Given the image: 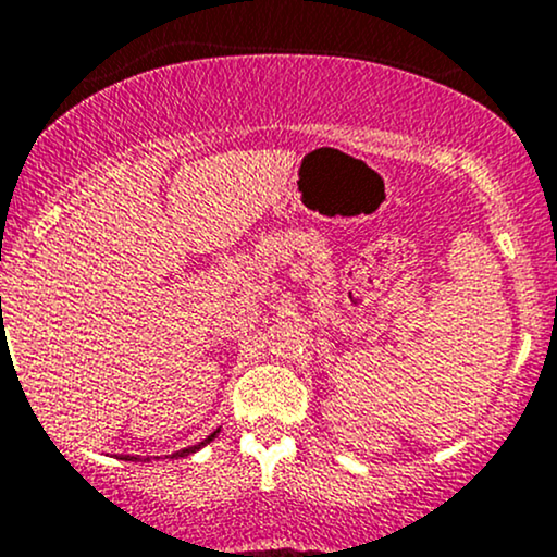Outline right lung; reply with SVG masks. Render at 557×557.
Returning a JSON list of instances; mask_svg holds the SVG:
<instances>
[{
    "label": "right lung",
    "mask_w": 557,
    "mask_h": 557,
    "mask_svg": "<svg viewBox=\"0 0 557 557\" xmlns=\"http://www.w3.org/2000/svg\"><path fill=\"white\" fill-rule=\"evenodd\" d=\"M216 434H220V430H214L212 434H209V437H207V440H201V443H196V445H190V447H183V450L172 453V456H170V458H185V456H190V453L201 450V447H203V445H209V443H212V440L216 437ZM125 461H140V458H131V456H127V458H125ZM144 461H149V458H144Z\"/></svg>",
    "instance_id": "add662e5"
}]
</instances>
